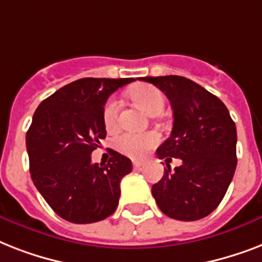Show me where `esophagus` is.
<instances>
[{"label":"esophagus","mask_w":262,"mask_h":262,"mask_svg":"<svg viewBox=\"0 0 262 262\" xmlns=\"http://www.w3.org/2000/svg\"><path fill=\"white\" fill-rule=\"evenodd\" d=\"M143 162H141V160H135V162H133V167L136 168V170H139V168H141L143 167Z\"/></svg>","instance_id":"esophagus-1"}]
</instances>
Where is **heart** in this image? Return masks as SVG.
I'll return each mask as SVG.
<instances>
[{
    "mask_svg": "<svg viewBox=\"0 0 262 262\" xmlns=\"http://www.w3.org/2000/svg\"><path fill=\"white\" fill-rule=\"evenodd\" d=\"M130 98L135 100L144 110L154 114L160 111L164 106V98L158 88L151 85H140L130 91ZM121 103L117 98H110L103 108V122L107 130H114L118 126V114ZM159 137L155 133H135V132H125L115 139L114 144L117 151L122 155L129 156L132 159H139L145 152L149 151Z\"/></svg>",
    "mask_w": 262,
    "mask_h": 262,
    "instance_id": "obj_1",
    "label": "heart"
}]
</instances>
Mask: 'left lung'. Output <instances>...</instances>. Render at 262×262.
Returning <instances> with one entry per match:
<instances>
[{
	"instance_id": "8db88e82",
	"label": "left lung",
	"mask_w": 262,
	"mask_h": 262,
	"mask_svg": "<svg viewBox=\"0 0 262 262\" xmlns=\"http://www.w3.org/2000/svg\"><path fill=\"white\" fill-rule=\"evenodd\" d=\"M166 94L172 107L171 135L158 149L159 159H181L174 170L152 186L164 215L193 222L213 212L236 168V127L217 96L181 76L141 77ZM167 164V163H166Z\"/></svg>"
}]
</instances>
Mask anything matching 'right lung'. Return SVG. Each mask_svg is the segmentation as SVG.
<instances>
[{"label":"right lung","mask_w":262,"mask_h":262,"mask_svg":"<svg viewBox=\"0 0 262 262\" xmlns=\"http://www.w3.org/2000/svg\"><path fill=\"white\" fill-rule=\"evenodd\" d=\"M135 79L76 80L45 99L32 117L26 144L32 182L51 209L71 223L103 220L118 207L126 156L111 151L107 164L91 162L106 137L103 108L114 91Z\"/></svg>","instance_id":"right-lung-1"}]
</instances>
